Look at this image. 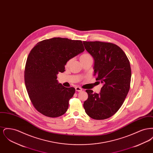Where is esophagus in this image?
I'll return each instance as SVG.
<instances>
[{"mask_svg": "<svg viewBox=\"0 0 153 153\" xmlns=\"http://www.w3.org/2000/svg\"><path fill=\"white\" fill-rule=\"evenodd\" d=\"M75 89H76V91H77V92H81V91H82V88L79 87H76Z\"/></svg>", "mask_w": 153, "mask_h": 153, "instance_id": "esophagus-1", "label": "esophagus"}]
</instances>
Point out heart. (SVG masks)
Instances as JSON below:
<instances>
[{"instance_id": "heart-1", "label": "heart", "mask_w": 153, "mask_h": 153, "mask_svg": "<svg viewBox=\"0 0 153 153\" xmlns=\"http://www.w3.org/2000/svg\"><path fill=\"white\" fill-rule=\"evenodd\" d=\"M92 59V56L88 53H84L82 54L80 57V61L82 63L86 61L89 60V59ZM71 62H72V59H69L66 63V67H68L70 65Z\"/></svg>"}]
</instances>
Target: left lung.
Listing matches in <instances>:
<instances>
[{"mask_svg": "<svg viewBox=\"0 0 153 153\" xmlns=\"http://www.w3.org/2000/svg\"><path fill=\"white\" fill-rule=\"evenodd\" d=\"M83 44L94 58L96 80L103 85L99 94L86 90L88 98L83 106L91 118L105 119L119 109L128 94L131 77L130 61L115 44L100 41H83Z\"/></svg>", "mask_w": 153, "mask_h": 153, "instance_id": "obj_1", "label": "left lung"}]
</instances>
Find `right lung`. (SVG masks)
Instances as JSON below:
<instances>
[{"mask_svg":"<svg viewBox=\"0 0 153 153\" xmlns=\"http://www.w3.org/2000/svg\"><path fill=\"white\" fill-rule=\"evenodd\" d=\"M84 50L81 41L57 37L38 42L30 51L25 82L30 99L39 112L56 117L66 112L75 89L58 83L57 75L65 71L69 59Z\"/></svg>","mask_w":153,"mask_h":153,"instance_id":"add662e5","label":"right lung"}]
</instances>
